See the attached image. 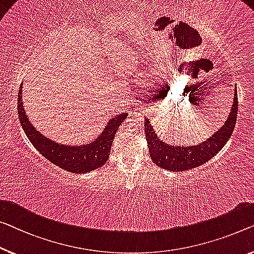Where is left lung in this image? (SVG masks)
Instances as JSON below:
<instances>
[{"instance_id":"1","label":"left lung","mask_w":254,"mask_h":254,"mask_svg":"<svg viewBox=\"0 0 254 254\" xmlns=\"http://www.w3.org/2000/svg\"><path fill=\"white\" fill-rule=\"evenodd\" d=\"M238 111L237 91L234 92L233 107L229 116L220 130L210 137L206 141L196 146H170L157 138L148 120H145V133L148 142L151 161L155 164L169 171H186L189 169L206 163L214 155L222 149L228 141L235 127Z\"/></svg>"}]
</instances>
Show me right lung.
<instances>
[{"label":"right lung","mask_w":254,"mask_h":254,"mask_svg":"<svg viewBox=\"0 0 254 254\" xmlns=\"http://www.w3.org/2000/svg\"><path fill=\"white\" fill-rule=\"evenodd\" d=\"M17 101L19 120H20L21 127L33 146L51 163L73 173L93 171L107 162L116 131L119 130L120 126L127 116V114L123 113V114L113 117L108 122L107 127H105L103 133L88 145L76 147L65 146L44 137L33 127V124L27 119L24 107H22L21 85L19 88Z\"/></svg>","instance_id":"obj_1"}]
</instances>
